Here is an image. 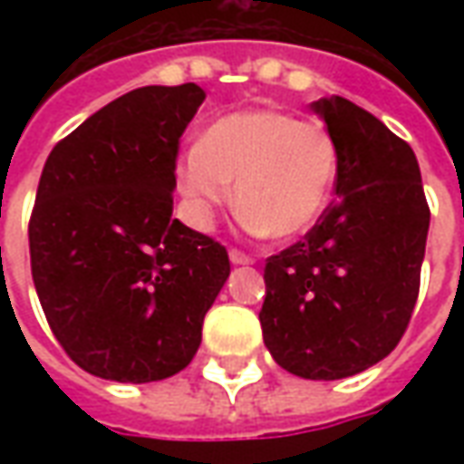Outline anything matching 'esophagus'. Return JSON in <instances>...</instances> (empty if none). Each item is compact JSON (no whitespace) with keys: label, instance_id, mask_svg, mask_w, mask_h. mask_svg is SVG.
Returning <instances> with one entry per match:
<instances>
[{"label":"esophagus","instance_id":"1","mask_svg":"<svg viewBox=\"0 0 464 464\" xmlns=\"http://www.w3.org/2000/svg\"><path fill=\"white\" fill-rule=\"evenodd\" d=\"M231 263H236V266H251L253 263V256H248V253L238 251V248H231Z\"/></svg>","mask_w":464,"mask_h":464}]
</instances>
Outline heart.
<instances>
[{"label":"heart","mask_w":464,"mask_h":464,"mask_svg":"<svg viewBox=\"0 0 464 464\" xmlns=\"http://www.w3.org/2000/svg\"><path fill=\"white\" fill-rule=\"evenodd\" d=\"M338 166V143L323 123L253 109L211 123L201 143L181 156L176 181L198 228H208L213 216L231 206L236 183L248 231L293 238L321 218Z\"/></svg>","instance_id":"heart-1"}]
</instances>
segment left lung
Returning a JSON list of instances; mask_svg holds the SVG:
<instances>
[{
  "instance_id": "obj_1",
  "label": "left lung",
  "mask_w": 464,
  "mask_h": 464,
  "mask_svg": "<svg viewBox=\"0 0 464 464\" xmlns=\"http://www.w3.org/2000/svg\"><path fill=\"white\" fill-rule=\"evenodd\" d=\"M311 109L341 151L335 196L305 238L266 261L261 328L298 378L341 380L390 355L420 293L430 208L415 153L343 96Z\"/></svg>"
}]
</instances>
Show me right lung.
Instances as JSON below:
<instances>
[{"label":"right lung","instance_id":"right-lung-1","mask_svg":"<svg viewBox=\"0 0 464 464\" xmlns=\"http://www.w3.org/2000/svg\"><path fill=\"white\" fill-rule=\"evenodd\" d=\"M201 86H141L56 143L29 218L36 295L79 368L176 375L231 273L226 246L171 218L176 156Z\"/></svg>","mask_w":464,"mask_h":464}]
</instances>
